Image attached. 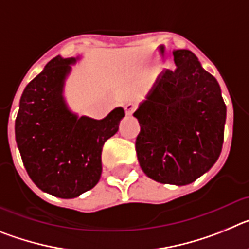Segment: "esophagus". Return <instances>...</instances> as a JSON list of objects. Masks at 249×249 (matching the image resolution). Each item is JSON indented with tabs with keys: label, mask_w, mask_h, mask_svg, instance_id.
I'll use <instances>...</instances> for the list:
<instances>
[{
	"label": "esophagus",
	"mask_w": 249,
	"mask_h": 249,
	"mask_svg": "<svg viewBox=\"0 0 249 249\" xmlns=\"http://www.w3.org/2000/svg\"><path fill=\"white\" fill-rule=\"evenodd\" d=\"M136 109V105L135 103H127L126 106H124V111H126V114L127 116H132V113H133V111Z\"/></svg>",
	"instance_id": "esophagus-1"
}]
</instances>
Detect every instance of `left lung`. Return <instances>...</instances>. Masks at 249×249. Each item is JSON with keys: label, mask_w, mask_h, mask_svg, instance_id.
<instances>
[{"label": "left lung", "mask_w": 249, "mask_h": 249, "mask_svg": "<svg viewBox=\"0 0 249 249\" xmlns=\"http://www.w3.org/2000/svg\"><path fill=\"white\" fill-rule=\"evenodd\" d=\"M176 68L162 72L133 113L140 166L160 183L186 186L208 172L222 151L226 105L214 77L193 52L173 51Z\"/></svg>", "instance_id": "left-lung-1"}]
</instances>
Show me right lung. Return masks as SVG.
Wrapping results in <instances>:
<instances>
[{
    "mask_svg": "<svg viewBox=\"0 0 249 249\" xmlns=\"http://www.w3.org/2000/svg\"><path fill=\"white\" fill-rule=\"evenodd\" d=\"M80 57H54L26 86L15 122L17 147L34 183L58 198L92 190L102 173V148L117 133L124 109L103 120L78 117L63 96L65 81Z\"/></svg>",
    "mask_w": 249,
    "mask_h": 249,
    "instance_id": "right-lung-1",
    "label": "right lung"
}]
</instances>
